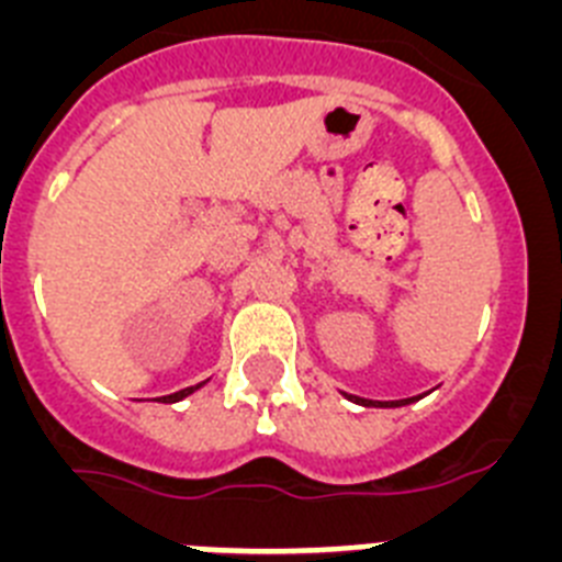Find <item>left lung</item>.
I'll list each match as a JSON object with an SVG mask.
<instances>
[{
  "label": "left lung",
  "instance_id": "left-lung-1",
  "mask_svg": "<svg viewBox=\"0 0 562 562\" xmlns=\"http://www.w3.org/2000/svg\"><path fill=\"white\" fill-rule=\"evenodd\" d=\"M349 396L351 402H357V405H366V408H400V405H408V402H414V396L411 400H394V402H374V400H362V396Z\"/></svg>",
  "mask_w": 562,
  "mask_h": 562
}]
</instances>
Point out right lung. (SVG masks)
I'll list each match as a JSON object with an SVG mask.
<instances>
[{"mask_svg":"<svg viewBox=\"0 0 562 562\" xmlns=\"http://www.w3.org/2000/svg\"><path fill=\"white\" fill-rule=\"evenodd\" d=\"M196 389H202V382L200 385H191V389H182V391H177V394H168V396H162L160 402H180V400H186L188 394H193V391Z\"/></svg>","mask_w":562,"mask_h":562,"instance_id":"add662e5","label":"right lung"}]
</instances>
